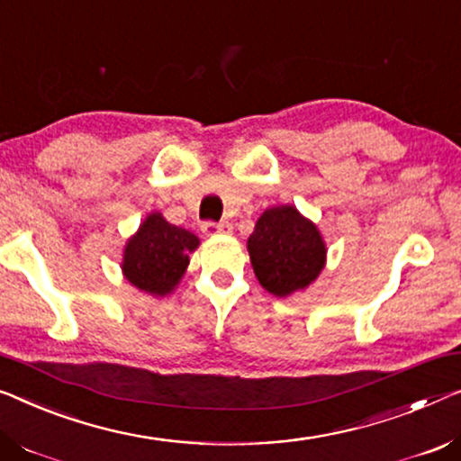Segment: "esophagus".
I'll use <instances>...</instances> for the list:
<instances>
[{"label": "esophagus", "mask_w": 461, "mask_h": 461, "mask_svg": "<svg viewBox=\"0 0 461 461\" xmlns=\"http://www.w3.org/2000/svg\"><path fill=\"white\" fill-rule=\"evenodd\" d=\"M201 230L204 236H217V233H230L231 231V223H212V221H204L201 225Z\"/></svg>", "instance_id": "34e87169"}]
</instances>
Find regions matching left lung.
Wrapping results in <instances>:
<instances>
[{
  "label": "left lung",
  "instance_id": "obj_1",
  "mask_svg": "<svg viewBox=\"0 0 461 461\" xmlns=\"http://www.w3.org/2000/svg\"><path fill=\"white\" fill-rule=\"evenodd\" d=\"M246 249L258 284L277 298L308 290L327 265V244L319 225L294 204L265 209Z\"/></svg>",
  "mask_w": 461,
  "mask_h": 461
}]
</instances>
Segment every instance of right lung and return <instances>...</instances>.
<instances>
[{
    "instance_id": "right-lung-1",
    "label": "right lung",
    "mask_w": 461,
    "mask_h": 461,
    "mask_svg": "<svg viewBox=\"0 0 461 461\" xmlns=\"http://www.w3.org/2000/svg\"><path fill=\"white\" fill-rule=\"evenodd\" d=\"M201 246L194 233L169 223L159 211L149 212L122 254V275L130 285L153 298H165L180 285L190 254Z\"/></svg>"
}]
</instances>
